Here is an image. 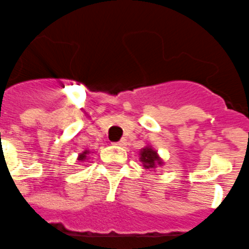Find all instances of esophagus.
Masks as SVG:
<instances>
[{
	"label": "esophagus",
	"instance_id": "34e87169",
	"mask_svg": "<svg viewBox=\"0 0 249 249\" xmlns=\"http://www.w3.org/2000/svg\"><path fill=\"white\" fill-rule=\"evenodd\" d=\"M114 145H118V146H125V145H126V140H125V139H122V140H120V142H114Z\"/></svg>",
	"mask_w": 249,
	"mask_h": 249
}]
</instances>
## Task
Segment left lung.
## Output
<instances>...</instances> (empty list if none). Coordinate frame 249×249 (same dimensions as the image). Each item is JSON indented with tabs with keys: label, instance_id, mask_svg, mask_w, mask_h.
<instances>
[{
	"label": "left lung",
	"instance_id": "1",
	"mask_svg": "<svg viewBox=\"0 0 249 249\" xmlns=\"http://www.w3.org/2000/svg\"><path fill=\"white\" fill-rule=\"evenodd\" d=\"M140 161H142V165L145 166L146 169H154L157 165L163 164L157 151L150 146H145L140 150Z\"/></svg>",
	"mask_w": 249,
	"mask_h": 249
}]
</instances>
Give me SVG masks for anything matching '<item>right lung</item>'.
I'll list each match as a JSON object with an SVG mask.
<instances>
[{
    "instance_id": "right-lung-1",
    "label": "right lung",
    "mask_w": 249,
    "mask_h": 249,
    "mask_svg": "<svg viewBox=\"0 0 249 249\" xmlns=\"http://www.w3.org/2000/svg\"><path fill=\"white\" fill-rule=\"evenodd\" d=\"M88 153H89L88 150H85V151H84V153H81V154L79 155V160L80 161H85L86 158H88V157H86V155H88Z\"/></svg>"
}]
</instances>
